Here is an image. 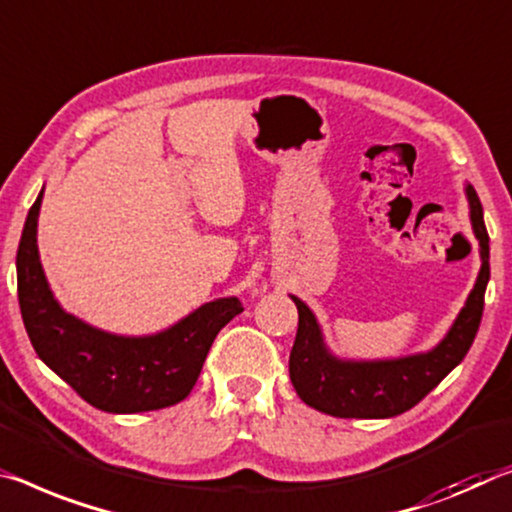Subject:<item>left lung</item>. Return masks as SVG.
Instances as JSON below:
<instances>
[{"instance_id": "1", "label": "left lung", "mask_w": 512, "mask_h": 512, "mask_svg": "<svg viewBox=\"0 0 512 512\" xmlns=\"http://www.w3.org/2000/svg\"><path fill=\"white\" fill-rule=\"evenodd\" d=\"M465 193L481 253V271L465 307L431 351L392 360H342L330 353L314 312L303 300L291 296L298 307V332L289 355V376L296 394L310 408L342 419L396 417L415 408L465 358L481 326L485 287L490 280V237L481 200L472 184L465 186Z\"/></svg>"}]
</instances>
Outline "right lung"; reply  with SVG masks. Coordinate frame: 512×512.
Returning a JSON list of instances; mask_svg holds the SVG:
<instances>
[{"mask_svg": "<svg viewBox=\"0 0 512 512\" xmlns=\"http://www.w3.org/2000/svg\"><path fill=\"white\" fill-rule=\"evenodd\" d=\"M40 202L43 191L29 209L15 259L22 321L38 358L86 403L113 415L184 401L218 330L243 312L239 298H216L154 335L125 337L93 328L63 310L45 278L36 239Z\"/></svg>", "mask_w": 512, "mask_h": 512, "instance_id": "1", "label": "right lung"}]
</instances>
